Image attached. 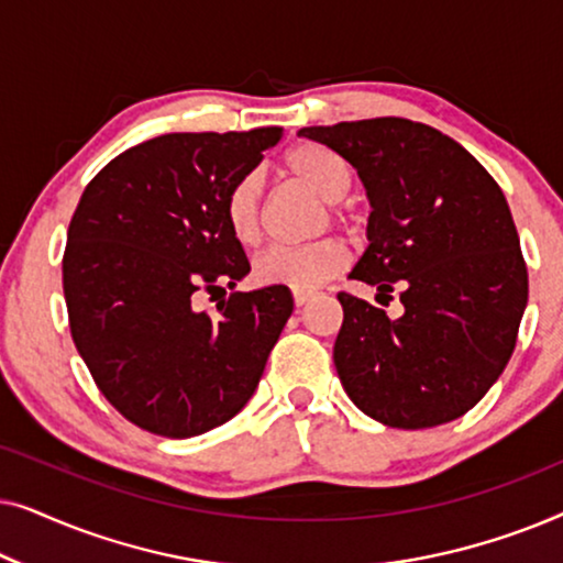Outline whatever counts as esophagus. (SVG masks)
<instances>
[{
	"label": "esophagus",
	"instance_id": "esophagus-1",
	"mask_svg": "<svg viewBox=\"0 0 563 563\" xmlns=\"http://www.w3.org/2000/svg\"><path fill=\"white\" fill-rule=\"evenodd\" d=\"M291 297H295V305H297V307H305V305L310 302V299H312V291L295 289V291H291Z\"/></svg>",
	"mask_w": 563,
	"mask_h": 563
}]
</instances>
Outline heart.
I'll list each match as a JSON object with an SVG mask.
<instances>
[{"instance_id": "obj_1", "label": "heart", "mask_w": 563, "mask_h": 563, "mask_svg": "<svg viewBox=\"0 0 563 563\" xmlns=\"http://www.w3.org/2000/svg\"><path fill=\"white\" fill-rule=\"evenodd\" d=\"M284 172L305 184L325 202H338L351 187L349 164L335 151L318 143H302L284 156ZM225 225L233 241L253 249L261 238V197L256 176H243L225 197ZM333 218L345 222L349 214L333 207ZM349 264V249L338 238H320L302 249H268L253 261V279L261 287H289L312 291L335 279Z\"/></svg>"}]
</instances>
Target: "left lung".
<instances>
[{"instance_id":"left-lung-1","label":"left lung","mask_w":563,"mask_h":563,"mask_svg":"<svg viewBox=\"0 0 563 563\" xmlns=\"http://www.w3.org/2000/svg\"><path fill=\"white\" fill-rule=\"evenodd\" d=\"M358 172L372 214L351 279L405 312L341 291L333 361L345 395L389 428L472 410L505 372L528 305V268L503 189L441 130L405 118L302 128Z\"/></svg>"}]
</instances>
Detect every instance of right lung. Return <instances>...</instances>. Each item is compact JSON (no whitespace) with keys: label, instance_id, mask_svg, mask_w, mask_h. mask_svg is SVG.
Masks as SVG:
<instances>
[{"label":"right lung","instance_id":"1","mask_svg":"<svg viewBox=\"0 0 563 563\" xmlns=\"http://www.w3.org/2000/svg\"><path fill=\"white\" fill-rule=\"evenodd\" d=\"M279 137L158 135L112 158L79 199L64 253L71 338L107 402L148 433L191 438L241 412L295 310L287 287L197 307L199 291L225 295L251 272L222 207Z\"/></svg>","mask_w":563,"mask_h":563}]
</instances>
